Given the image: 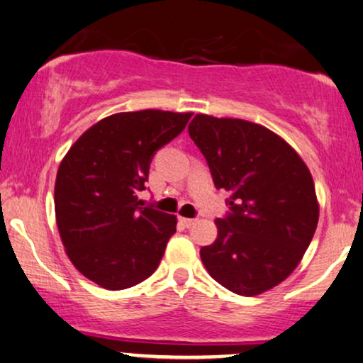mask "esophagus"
Masks as SVG:
<instances>
[{
	"instance_id": "1",
	"label": "esophagus",
	"mask_w": 363,
	"mask_h": 363,
	"mask_svg": "<svg viewBox=\"0 0 363 363\" xmlns=\"http://www.w3.org/2000/svg\"><path fill=\"white\" fill-rule=\"evenodd\" d=\"M180 222L185 227H194V225H196V223H199V220H196V218H185V217H182Z\"/></svg>"
}]
</instances>
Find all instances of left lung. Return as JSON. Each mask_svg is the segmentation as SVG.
Masks as SVG:
<instances>
[{"label": "left lung", "instance_id": "1", "mask_svg": "<svg viewBox=\"0 0 363 363\" xmlns=\"http://www.w3.org/2000/svg\"><path fill=\"white\" fill-rule=\"evenodd\" d=\"M189 133L217 189L230 194L216 242L200 249L205 269L240 296L266 293L296 269L318 225L310 169L279 134L250 121L196 114Z\"/></svg>", "mask_w": 363, "mask_h": 363}]
</instances>
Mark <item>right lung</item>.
<instances>
[{
    "label": "right lung",
    "instance_id": "right-lung-1",
    "mask_svg": "<svg viewBox=\"0 0 363 363\" xmlns=\"http://www.w3.org/2000/svg\"><path fill=\"white\" fill-rule=\"evenodd\" d=\"M191 113L145 109L101 119L70 146L55 180V218L67 256L106 289L140 284L158 267L177 217L141 207L156 150Z\"/></svg>",
    "mask_w": 363,
    "mask_h": 363
}]
</instances>
